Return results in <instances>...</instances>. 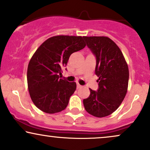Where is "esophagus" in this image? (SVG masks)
<instances>
[{"label":"esophagus","mask_w":150,"mask_h":150,"mask_svg":"<svg viewBox=\"0 0 150 150\" xmlns=\"http://www.w3.org/2000/svg\"><path fill=\"white\" fill-rule=\"evenodd\" d=\"M82 85H80L79 83H77V89H80V88H82Z\"/></svg>","instance_id":"1"}]
</instances>
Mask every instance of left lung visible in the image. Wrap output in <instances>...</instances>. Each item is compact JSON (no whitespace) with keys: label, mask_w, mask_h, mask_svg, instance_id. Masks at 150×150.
Here are the masks:
<instances>
[{"label":"left lung","mask_w":150,"mask_h":150,"mask_svg":"<svg viewBox=\"0 0 150 150\" xmlns=\"http://www.w3.org/2000/svg\"><path fill=\"white\" fill-rule=\"evenodd\" d=\"M86 45L96 57V74L98 77L97 91L89 89L90 95L83 100L90 115L104 117L116 110L125 98L129 72L122 51L106 36H84Z\"/></svg>","instance_id":"1"}]
</instances>
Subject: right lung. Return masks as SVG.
Instances as JSON below:
<instances>
[{
	"label": "right lung",
	"mask_w": 150,
	"mask_h": 150,
	"mask_svg": "<svg viewBox=\"0 0 150 150\" xmlns=\"http://www.w3.org/2000/svg\"><path fill=\"white\" fill-rule=\"evenodd\" d=\"M82 36L56 35L46 40L31 57L27 70L28 89L32 101L49 114L67 107L76 83L59 77L70 56L86 46Z\"/></svg>",
	"instance_id": "obj_1"
}]
</instances>
